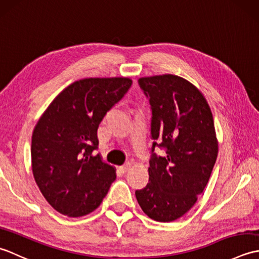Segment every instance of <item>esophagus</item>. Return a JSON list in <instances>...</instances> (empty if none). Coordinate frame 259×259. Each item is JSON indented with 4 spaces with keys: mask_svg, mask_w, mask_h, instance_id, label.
<instances>
[{
    "mask_svg": "<svg viewBox=\"0 0 259 259\" xmlns=\"http://www.w3.org/2000/svg\"><path fill=\"white\" fill-rule=\"evenodd\" d=\"M131 168V163L130 162H125L124 164H123V166H121L120 167V169L121 170H122V171L123 172H125V171H128V170Z\"/></svg>",
    "mask_w": 259,
    "mask_h": 259,
    "instance_id": "obj_1",
    "label": "esophagus"
}]
</instances>
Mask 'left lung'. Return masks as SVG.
Instances as JSON below:
<instances>
[{"label": "left lung", "instance_id": "obj_1", "mask_svg": "<svg viewBox=\"0 0 259 259\" xmlns=\"http://www.w3.org/2000/svg\"><path fill=\"white\" fill-rule=\"evenodd\" d=\"M151 108L149 183L136 190L142 210L156 222L183 217L210 178L218 153L213 118L205 97L189 81L163 74L138 80ZM156 146L166 150L157 156Z\"/></svg>", "mask_w": 259, "mask_h": 259}]
</instances>
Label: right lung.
Returning a JSON list of instances; mask_svg holds the SVG:
<instances>
[{
	"instance_id": "1",
	"label": "right lung",
	"mask_w": 259,
	"mask_h": 259,
	"mask_svg": "<svg viewBox=\"0 0 259 259\" xmlns=\"http://www.w3.org/2000/svg\"><path fill=\"white\" fill-rule=\"evenodd\" d=\"M129 78L73 82L54 99L33 131L35 183L60 213L81 217L97 209L115 179L112 166L95 156L104 115L130 89Z\"/></svg>"
}]
</instances>
